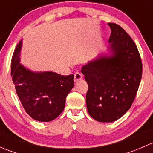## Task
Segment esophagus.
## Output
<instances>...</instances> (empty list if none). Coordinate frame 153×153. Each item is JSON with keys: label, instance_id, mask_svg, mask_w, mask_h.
Masks as SVG:
<instances>
[{"label": "esophagus", "instance_id": "esophagus-1", "mask_svg": "<svg viewBox=\"0 0 153 153\" xmlns=\"http://www.w3.org/2000/svg\"><path fill=\"white\" fill-rule=\"evenodd\" d=\"M82 78L83 75L81 73H80V72H76V73L75 74V77H74V81H75V82L80 81V80H81Z\"/></svg>", "mask_w": 153, "mask_h": 153}]
</instances>
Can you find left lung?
Masks as SVG:
<instances>
[{
    "instance_id": "1",
    "label": "left lung",
    "mask_w": 153,
    "mask_h": 153,
    "mask_svg": "<svg viewBox=\"0 0 153 153\" xmlns=\"http://www.w3.org/2000/svg\"><path fill=\"white\" fill-rule=\"evenodd\" d=\"M108 25L111 30L108 54H100L81 69L89 87L87 111L102 123L114 122L128 111L142 76L141 59L134 41L120 26Z\"/></svg>"
}]
</instances>
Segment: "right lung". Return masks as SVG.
<instances>
[{
  "mask_svg": "<svg viewBox=\"0 0 153 153\" xmlns=\"http://www.w3.org/2000/svg\"><path fill=\"white\" fill-rule=\"evenodd\" d=\"M22 39L12 57L11 76L24 109L33 119L53 120L63 112L66 98L74 87V75L33 72L20 63Z\"/></svg>",
  "mask_w": 153,
  "mask_h": 153,
  "instance_id": "1",
  "label": "right lung"
}]
</instances>
